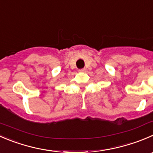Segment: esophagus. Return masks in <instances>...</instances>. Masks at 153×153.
Wrapping results in <instances>:
<instances>
[{
	"label": "esophagus",
	"instance_id": "esophagus-1",
	"mask_svg": "<svg viewBox=\"0 0 153 153\" xmlns=\"http://www.w3.org/2000/svg\"><path fill=\"white\" fill-rule=\"evenodd\" d=\"M79 72H86V69L85 68H84V69H79Z\"/></svg>",
	"mask_w": 153,
	"mask_h": 153
}]
</instances>
